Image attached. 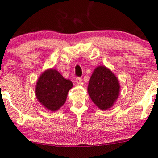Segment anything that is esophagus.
I'll return each instance as SVG.
<instances>
[{
    "mask_svg": "<svg viewBox=\"0 0 158 158\" xmlns=\"http://www.w3.org/2000/svg\"><path fill=\"white\" fill-rule=\"evenodd\" d=\"M75 83H77V84H80V83H81V81H82V79H81V77H76V78H75Z\"/></svg>",
    "mask_w": 158,
    "mask_h": 158,
    "instance_id": "1",
    "label": "esophagus"
}]
</instances>
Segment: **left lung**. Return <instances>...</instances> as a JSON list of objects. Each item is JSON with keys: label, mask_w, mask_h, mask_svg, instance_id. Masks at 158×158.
I'll use <instances>...</instances> for the list:
<instances>
[{"label": "left lung", "mask_w": 158, "mask_h": 158, "mask_svg": "<svg viewBox=\"0 0 158 158\" xmlns=\"http://www.w3.org/2000/svg\"><path fill=\"white\" fill-rule=\"evenodd\" d=\"M120 88L115 75L106 66H99L91 76L87 90L94 104L101 110H107L118 98Z\"/></svg>", "instance_id": "obj_1"}]
</instances>
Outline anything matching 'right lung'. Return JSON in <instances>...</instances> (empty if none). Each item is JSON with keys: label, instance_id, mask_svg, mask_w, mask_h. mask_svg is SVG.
Wrapping results in <instances>:
<instances>
[{"label": "right lung", "instance_id": "obj_1", "mask_svg": "<svg viewBox=\"0 0 158 158\" xmlns=\"http://www.w3.org/2000/svg\"><path fill=\"white\" fill-rule=\"evenodd\" d=\"M73 86L55 69H48L40 75L35 86L36 98L43 106L55 112L64 104L69 91Z\"/></svg>", "mask_w": 158, "mask_h": 158}]
</instances>
